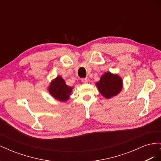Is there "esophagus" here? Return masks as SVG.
Segmentation results:
<instances>
[{"label": "esophagus", "instance_id": "34e87169", "mask_svg": "<svg viewBox=\"0 0 161 161\" xmlns=\"http://www.w3.org/2000/svg\"><path fill=\"white\" fill-rule=\"evenodd\" d=\"M82 82H83V83H86V82H88V79H86V78H83V79H81Z\"/></svg>", "mask_w": 161, "mask_h": 161}]
</instances>
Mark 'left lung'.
<instances>
[{"label":"left lung","mask_w":161,"mask_h":161,"mask_svg":"<svg viewBox=\"0 0 161 161\" xmlns=\"http://www.w3.org/2000/svg\"><path fill=\"white\" fill-rule=\"evenodd\" d=\"M96 85L101 93L108 99L118 95L122 89L121 78L110 72H106L102 76Z\"/></svg>","instance_id":"left-lung-1"}]
</instances>
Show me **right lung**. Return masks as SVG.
<instances>
[{"instance_id": "1", "label": "right lung", "mask_w": 161, "mask_h": 161, "mask_svg": "<svg viewBox=\"0 0 161 161\" xmlns=\"http://www.w3.org/2000/svg\"><path fill=\"white\" fill-rule=\"evenodd\" d=\"M72 89V87L66 85L64 80L61 76H58L52 82L49 91L56 99L66 101L69 99Z\"/></svg>"}]
</instances>
